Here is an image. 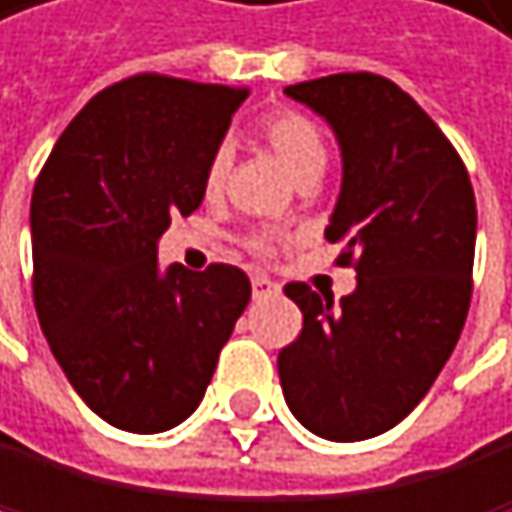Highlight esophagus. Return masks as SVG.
<instances>
[{"label":"esophagus","mask_w":512,"mask_h":512,"mask_svg":"<svg viewBox=\"0 0 512 512\" xmlns=\"http://www.w3.org/2000/svg\"><path fill=\"white\" fill-rule=\"evenodd\" d=\"M251 290H254V299H267V296H277L280 286L270 277H264V274H254L251 277Z\"/></svg>","instance_id":"1"}]
</instances>
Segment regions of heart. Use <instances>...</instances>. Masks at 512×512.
Wrapping results in <instances>:
<instances>
[{
  "label": "heart",
  "instance_id": "1",
  "mask_svg": "<svg viewBox=\"0 0 512 512\" xmlns=\"http://www.w3.org/2000/svg\"><path fill=\"white\" fill-rule=\"evenodd\" d=\"M258 136L299 181H315L318 171L328 162L325 133H321V127L309 114L293 111V107H280V111L264 114L258 120ZM229 165H232L229 146H216L203 165V194L206 197L222 194V187H226V178H229ZM245 245L251 254H258V258H270V254H274V235L254 232L245 238Z\"/></svg>",
  "mask_w": 512,
  "mask_h": 512
}]
</instances>
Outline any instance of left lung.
<instances>
[{"label":"left lung","instance_id":"8db88e82","mask_svg":"<svg viewBox=\"0 0 512 512\" xmlns=\"http://www.w3.org/2000/svg\"><path fill=\"white\" fill-rule=\"evenodd\" d=\"M286 95L325 117L341 143L344 184L325 229L357 290L334 306L286 283L302 312L280 350L283 398L315 436L357 443L392 430L456 347L472 306L475 191L465 162L408 92L376 72H337Z\"/></svg>","mask_w":512,"mask_h":512}]
</instances>
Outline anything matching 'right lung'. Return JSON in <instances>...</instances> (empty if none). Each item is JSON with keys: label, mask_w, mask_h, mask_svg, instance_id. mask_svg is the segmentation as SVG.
<instances>
[{"label": "right lung", "mask_w": 512, "mask_h": 512, "mask_svg": "<svg viewBox=\"0 0 512 512\" xmlns=\"http://www.w3.org/2000/svg\"><path fill=\"white\" fill-rule=\"evenodd\" d=\"M248 88L139 72L56 139L31 197L34 309L101 420L162 433L191 417L251 280L232 264L159 270V238L203 200V165Z\"/></svg>", "instance_id": "obj_1"}]
</instances>
